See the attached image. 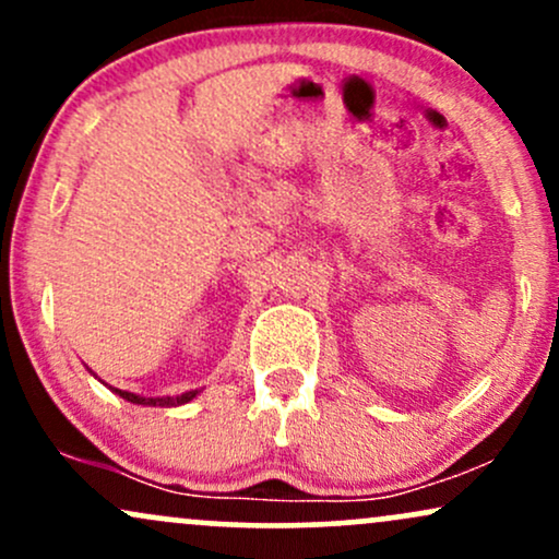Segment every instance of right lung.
I'll return each instance as SVG.
<instances>
[{"label": "right lung", "mask_w": 559, "mask_h": 559, "mask_svg": "<svg viewBox=\"0 0 559 559\" xmlns=\"http://www.w3.org/2000/svg\"><path fill=\"white\" fill-rule=\"evenodd\" d=\"M110 389L118 396H123L126 402L144 404V407H178V404L191 402L199 394V389H194V391H186V394H178V396H141V394H133V391H123V389H115V386H110Z\"/></svg>", "instance_id": "add662e5"}]
</instances>
